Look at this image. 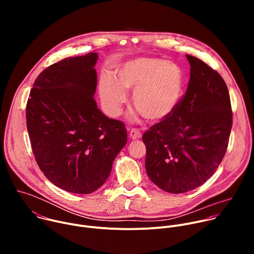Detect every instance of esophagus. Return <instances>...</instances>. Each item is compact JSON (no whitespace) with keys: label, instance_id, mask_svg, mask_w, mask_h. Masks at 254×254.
I'll use <instances>...</instances> for the list:
<instances>
[{"label":"esophagus","instance_id":"34e87169","mask_svg":"<svg viewBox=\"0 0 254 254\" xmlns=\"http://www.w3.org/2000/svg\"><path fill=\"white\" fill-rule=\"evenodd\" d=\"M129 136H130V138H132V139H138V138L141 137V133H140V131H139L138 129H136V128H131V129L129 130Z\"/></svg>","mask_w":254,"mask_h":254}]
</instances>
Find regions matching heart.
Here are the masks:
<instances>
[{
  "label": "heart",
  "instance_id": "b5f03b06",
  "mask_svg": "<svg viewBox=\"0 0 254 254\" xmlns=\"http://www.w3.org/2000/svg\"><path fill=\"white\" fill-rule=\"evenodd\" d=\"M184 87V72L179 64L152 57H136L116 70V79L105 75L99 84L100 99L111 117H119L133 89L132 103L150 122L168 118L177 107Z\"/></svg>",
  "mask_w": 254,
  "mask_h": 254
}]
</instances>
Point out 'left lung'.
<instances>
[{
  "instance_id": "8db88e82",
  "label": "left lung",
  "mask_w": 254,
  "mask_h": 254,
  "mask_svg": "<svg viewBox=\"0 0 254 254\" xmlns=\"http://www.w3.org/2000/svg\"><path fill=\"white\" fill-rule=\"evenodd\" d=\"M190 80L175 111L142 135L146 170L162 190L191 191L212 177L227 151L232 111L221 75L197 57L186 55Z\"/></svg>"
}]
</instances>
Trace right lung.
Returning a JSON list of instances; mask_svg holds the SVG:
<instances>
[{
    "label": "right lung",
    "mask_w": 254,
    "mask_h": 254,
    "mask_svg": "<svg viewBox=\"0 0 254 254\" xmlns=\"http://www.w3.org/2000/svg\"><path fill=\"white\" fill-rule=\"evenodd\" d=\"M97 53L68 57L36 78L26 107L32 151L58 188L89 194L110 177L127 140L125 124L108 119L93 98Z\"/></svg>",
    "instance_id": "add662e5"
}]
</instances>
